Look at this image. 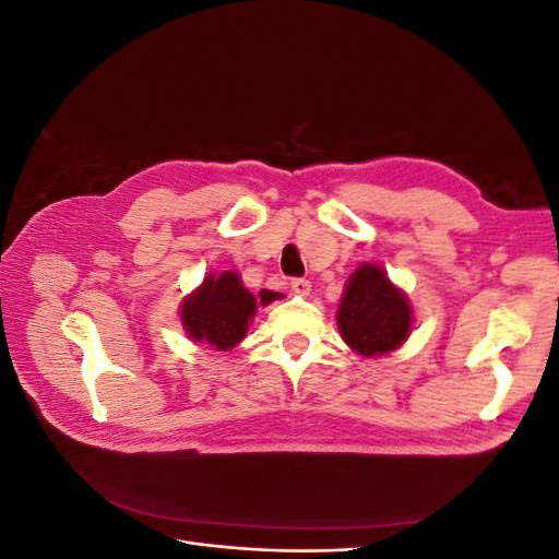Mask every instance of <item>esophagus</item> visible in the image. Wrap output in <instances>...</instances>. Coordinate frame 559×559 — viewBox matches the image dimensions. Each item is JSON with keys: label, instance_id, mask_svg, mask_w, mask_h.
I'll list each match as a JSON object with an SVG mask.
<instances>
[{"label": "esophagus", "instance_id": "esophagus-1", "mask_svg": "<svg viewBox=\"0 0 559 559\" xmlns=\"http://www.w3.org/2000/svg\"><path fill=\"white\" fill-rule=\"evenodd\" d=\"M310 280H306V277H294L292 280V289L296 292V294H300V296H308L310 294Z\"/></svg>", "mask_w": 559, "mask_h": 559}]
</instances>
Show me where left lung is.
I'll list each match as a JSON object with an SVG mask.
<instances>
[{
	"mask_svg": "<svg viewBox=\"0 0 559 559\" xmlns=\"http://www.w3.org/2000/svg\"><path fill=\"white\" fill-rule=\"evenodd\" d=\"M411 324L408 298L389 282L384 270L373 263L357 267L337 308L343 341L364 357H380L405 343Z\"/></svg>",
	"mask_w": 559,
	"mask_h": 559,
	"instance_id": "8db88e82",
	"label": "left lung"
}]
</instances>
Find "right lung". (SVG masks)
<instances>
[{
    "mask_svg": "<svg viewBox=\"0 0 559 559\" xmlns=\"http://www.w3.org/2000/svg\"><path fill=\"white\" fill-rule=\"evenodd\" d=\"M275 298H282V294L263 289L257 300L235 273L210 275L193 296L186 298L181 321L193 341H207L216 349H230L245 337L249 319L257 314V302L267 306Z\"/></svg>",
    "mask_w": 559,
    "mask_h": 559,
    "instance_id": "1",
    "label": "right lung"
}]
</instances>
